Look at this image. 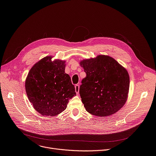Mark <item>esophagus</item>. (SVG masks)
<instances>
[{
    "mask_svg": "<svg viewBox=\"0 0 156 156\" xmlns=\"http://www.w3.org/2000/svg\"><path fill=\"white\" fill-rule=\"evenodd\" d=\"M79 90H80V84H76L75 85V92L77 94H79Z\"/></svg>",
    "mask_w": 156,
    "mask_h": 156,
    "instance_id": "obj_1",
    "label": "esophagus"
}]
</instances>
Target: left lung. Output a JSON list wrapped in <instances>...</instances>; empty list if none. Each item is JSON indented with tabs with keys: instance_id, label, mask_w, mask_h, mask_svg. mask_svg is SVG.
<instances>
[{
	"instance_id": "left-lung-1",
	"label": "left lung",
	"mask_w": 156,
	"mask_h": 156,
	"mask_svg": "<svg viewBox=\"0 0 156 156\" xmlns=\"http://www.w3.org/2000/svg\"><path fill=\"white\" fill-rule=\"evenodd\" d=\"M80 64L87 74L81 81L80 94L88 112L109 116L123 107L129 88L126 68L107 55L83 59Z\"/></svg>"
}]
</instances>
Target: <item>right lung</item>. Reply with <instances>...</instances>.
<instances>
[{
    "instance_id": "1",
    "label": "right lung",
    "mask_w": 156,
    "mask_h": 156,
    "mask_svg": "<svg viewBox=\"0 0 156 156\" xmlns=\"http://www.w3.org/2000/svg\"><path fill=\"white\" fill-rule=\"evenodd\" d=\"M46 56L30 69L25 80V90L33 107L42 116H55L67 108L69 100L76 95L66 61H52Z\"/></svg>"
}]
</instances>
